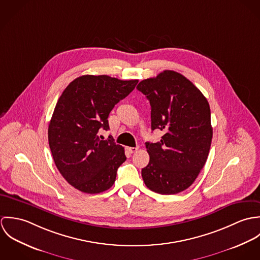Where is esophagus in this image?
I'll list each match as a JSON object with an SVG mask.
<instances>
[{"instance_id":"esophagus-1","label":"esophagus","mask_w":260,"mask_h":260,"mask_svg":"<svg viewBox=\"0 0 260 260\" xmlns=\"http://www.w3.org/2000/svg\"><path fill=\"white\" fill-rule=\"evenodd\" d=\"M138 149H139V147H127L126 150H127L129 153H135Z\"/></svg>"}]
</instances>
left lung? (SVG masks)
Listing matches in <instances>:
<instances>
[{"label": "left lung", "instance_id": "8db88e82", "mask_svg": "<svg viewBox=\"0 0 260 260\" xmlns=\"http://www.w3.org/2000/svg\"><path fill=\"white\" fill-rule=\"evenodd\" d=\"M137 89L150 102L151 129L164 132L159 142L145 143L150 161L142 178L156 193L177 194L192 185L207 160L213 134L208 101L171 70L141 81Z\"/></svg>", "mask_w": 260, "mask_h": 260}]
</instances>
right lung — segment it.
<instances>
[{"instance_id": "1", "label": "right lung", "mask_w": 260, "mask_h": 260, "mask_svg": "<svg viewBox=\"0 0 260 260\" xmlns=\"http://www.w3.org/2000/svg\"><path fill=\"white\" fill-rule=\"evenodd\" d=\"M137 83L84 75L60 96L48 128L49 146L58 170L76 189L96 194L114 184L117 169L126 160L124 148L113 138L100 139L98 132L109 129L112 109Z\"/></svg>"}]
</instances>
